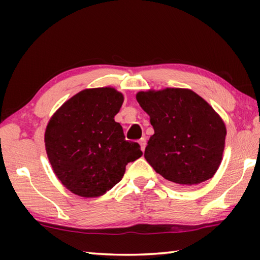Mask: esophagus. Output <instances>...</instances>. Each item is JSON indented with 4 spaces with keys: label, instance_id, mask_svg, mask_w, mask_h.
Segmentation results:
<instances>
[{
    "label": "esophagus",
    "instance_id": "1",
    "mask_svg": "<svg viewBox=\"0 0 260 260\" xmlns=\"http://www.w3.org/2000/svg\"><path fill=\"white\" fill-rule=\"evenodd\" d=\"M139 144H140V147H141V150L144 151V149H146V146H147V140L144 139V138H142L141 140H139Z\"/></svg>",
    "mask_w": 260,
    "mask_h": 260
}]
</instances>
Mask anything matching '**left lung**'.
Wrapping results in <instances>:
<instances>
[{
  "label": "left lung",
  "mask_w": 260,
  "mask_h": 260,
  "mask_svg": "<svg viewBox=\"0 0 260 260\" xmlns=\"http://www.w3.org/2000/svg\"><path fill=\"white\" fill-rule=\"evenodd\" d=\"M136 101L155 131L144 151L152 169L182 188L212 178L222 160L227 134L214 109L187 88L139 91Z\"/></svg>",
  "instance_id": "left-lung-1"
}]
</instances>
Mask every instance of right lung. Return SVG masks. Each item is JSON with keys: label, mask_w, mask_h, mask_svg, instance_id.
I'll list each match as a JSON object with an SVG mask.
<instances>
[{"label": "right lung", "mask_w": 260, "mask_h": 260, "mask_svg": "<svg viewBox=\"0 0 260 260\" xmlns=\"http://www.w3.org/2000/svg\"><path fill=\"white\" fill-rule=\"evenodd\" d=\"M122 103L124 95L113 87L87 88L48 121V159L61 184L78 196H103L124 177L126 165L142 156L139 144L126 141L114 121Z\"/></svg>", "instance_id": "right-lung-1"}]
</instances>
